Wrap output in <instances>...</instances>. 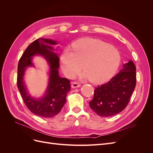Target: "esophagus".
<instances>
[{
	"label": "esophagus",
	"instance_id": "obj_1",
	"mask_svg": "<svg viewBox=\"0 0 153 153\" xmlns=\"http://www.w3.org/2000/svg\"><path fill=\"white\" fill-rule=\"evenodd\" d=\"M81 86V84L80 83H78L77 82H72V84H71V87L72 88H78Z\"/></svg>",
	"mask_w": 153,
	"mask_h": 153
}]
</instances>
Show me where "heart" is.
Returning <instances> with one entry per match:
<instances>
[{
    "instance_id": "1",
    "label": "heart",
    "mask_w": 153,
    "mask_h": 153,
    "mask_svg": "<svg viewBox=\"0 0 153 153\" xmlns=\"http://www.w3.org/2000/svg\"><path fill=\"white\" fill-rule=\"evenodd\" d=\"M72 50H64L61 57V68L65 75L71 77L84 65L82 76L90 78L94 84L108 80L117 71L121 62L118 50L103 41L82 39L75 41Z\"/></svg>"
}]
</instances>
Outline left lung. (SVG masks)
<instances>
[{
  "label": "left lung",
  "instance_id": "1",
  "mask_svg": "<svg viewBox=\"0 0 153 153\" xmlns=\"http://www.w3.org/2000/svg\"><path fill=\"white\" fill-rule=\"evenodd\" d=\"M136 68L129 61L108 82L95 88L89 102L91 109L101 117L113 116L121 112L129 102L136 86Z\"/></svg>",
  "mask_w": 153,
  "mask_h": 153
}]
</instances>
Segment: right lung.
I'll return each mask as SVG.
<instances>
[{
  "instance_id": "add662e5",
  "label": "right lung",
  "mask_w": 153,
  "mask_h": 153,
  "mask_svg": "<svg viewBox=\"0 0 153 153\" xmlns=\"http://www.w3.org/2000/svg\"><path fill=\"white\" fill-rule=\"evenodd\" d=\"M56 45V41L48 39H38L32 42L25 50L18 65L17 86L27 107L33 114L42 117H52L61 112L66 102L68 92L71 90L70 81L61 78L59 75V59L52 52L51 45ZM40 54L47 59L51 67L49 86L45 95L41 99L30 97L23 82L25 68L31 66V57Z\"/></svg>"
}]
</instances>
